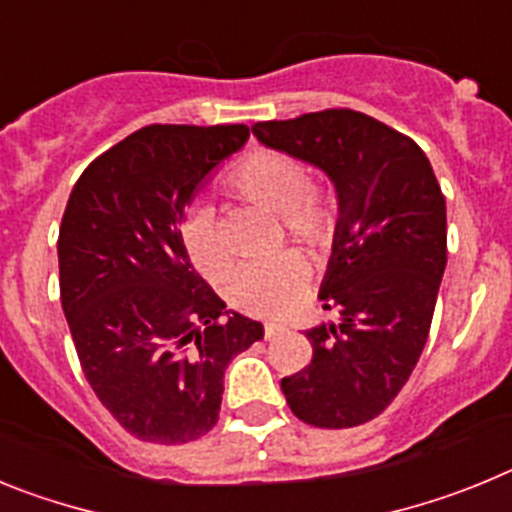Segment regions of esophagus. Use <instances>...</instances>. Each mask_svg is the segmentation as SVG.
<instances>
[{"instance_id":"esophagus-1","label":"esophagus","mask_w":512,"mask_h":512,"mask_svg":"<svg viewBox=\"0 0 512 512\" xmlns=\"http://www.w3.org/2000/svg\"><path fill=\"white\" fill-rule=\"evenodd\" d=\"M282 333H287V328H284V325H279V323H266L264 325V338H266V341L282 336Z\"/></svg>"}]
</instances>
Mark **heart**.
<instances>
[{"mask_svg":"<svg viewBox=\"0 0 512 512\" xmlns=\"http://www.w3.org/2000/svg\"><path fill=\"white\" fill-rule=\"evenodd\" d=\"M238 197L282 217L292 241L325 251L338 235V210L328 192L310 182V169L300 158L274 148H256L241 158L228 176ZM182 243L194 269L207 279H220L233 266L215 230L210 207H194L182 223ZM310 284V266L300 253L284 251L274 259L253 261L235 271L228 297L233 307L256 318H282L300 305Z\"/></svg>","mask_w":512,"mask_h":512,"instance_id":"obj_1","label":"heart"}]
</instances>
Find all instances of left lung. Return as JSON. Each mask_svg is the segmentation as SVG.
<instances>
[{"label": "left lung", "instance_id": "left-lung-1", "mask_svg": "<svg viewBox=\"0 0 512 512\" xmlns=\"http://www.w3.org/2000/svg\"><path fill=\"white\" fill-rule=\"evenodd\" d=\"M253 135L320 166L341 210L320 289L341 323L305 333L312 361L282 379L289 410L315 428L369 423L413 374L446 269V200L431 161L413 138L346 107L256 122Z\"/></svg>", "mask_w": 512, "mask_h": 512}]
</instances>
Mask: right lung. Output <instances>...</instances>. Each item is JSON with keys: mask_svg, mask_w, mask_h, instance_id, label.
Instances as JSON below:
<instances>
[{"mask_svg": "<svg viewBox=\"0 0 512 512\" xmlns=\"http://www.w3.org/2000/svg\"><path fill=\"white\" fill-rule=\"evenodd\" d=\"M246 138V125H148L71 189L58 230L63 315L94 395L140 441L205 436L225 366L264 338L256 320L224 318L182 243L197 184Z\"/></svg>", "mask_w": 512, "mask_h": 512, "instance_id": "obj_1", "label": "right lung"}]
</instances>
